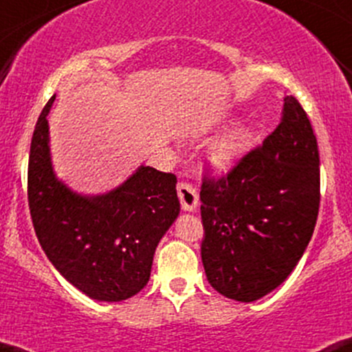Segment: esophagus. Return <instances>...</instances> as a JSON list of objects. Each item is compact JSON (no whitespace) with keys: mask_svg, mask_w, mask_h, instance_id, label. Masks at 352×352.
Instances as JSON below:
<instances>
[{"mask_svg":"<svg viewBox=\"0 0 352 352\" xmlns=\"http://www.w3.org/2000/svg\"><path fill=\"white\" fill-rule=\"evenodd\" d=\"M177 194H179L180 204H182V208L187 212H194L197 206H199V194L192 185L187 182H179L177 185Z\"/></svg>","mask_w":352,"mask_h":352,"instance_id":"1","label":"esophagus"}]
</instances>
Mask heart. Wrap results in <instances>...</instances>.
Instances as JSON below:
<instances>
[{"mask_svg":"<svg viewBox=\"0 0 352 352\" xmlns=\"http://www.w3.org/2000/svg\"><path fill=\"white\" fill-rule=\"evenodd\" d=\"M254 146V132L249 126H234L220 133L208 145L207 158L212 168L219 173L234 170Z\"/></svg>","mask_w":352,"mask_h":352,"instance_id":"1","label":"heart"}]
</instances>
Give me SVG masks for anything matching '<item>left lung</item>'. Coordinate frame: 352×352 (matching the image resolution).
Here are the masks:
<instances>
[{
	"label": "left lung",
	"instance_id": "1",
	"mask_svg": "<svg viewBox=\"0 0 352 352\" xmlns=\"http://www.w3.org/2000/svg\"><path fill=\"white\" fill-rule=\"evenodd\" d=\"M319 150L292 95L283 120L226 177H204L200 247L207 280L229 299L254 302L287 279L318 220Z\"/></svg>",
	"mask_w": 352,
	"mask_h": 352
}]
</instances>
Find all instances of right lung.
<instances>
[{"label": "right lung", "mask_w": 352, "mask_h": 352, "mask_svg": "<svg viewBox=\"0 0 352 352\" xmlns=\"http://www.w3.org/2000/svg\"><path fill=\"white\" fill-rule=\"evenodd\" d=\"M34 126L28 162V206L38 242L69 284L95 300L118 302L142 291L153 254L180 214L177 177L140 165L120 187L82 195L58 180L48 117Z\"/></svg>", "instance_id": "add662e5"}]
</instances>
